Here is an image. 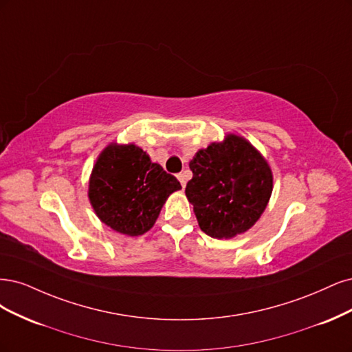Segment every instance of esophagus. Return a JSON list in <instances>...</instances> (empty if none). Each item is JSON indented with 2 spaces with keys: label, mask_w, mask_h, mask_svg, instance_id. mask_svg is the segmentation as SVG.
Returning a JSON list of instances; mask_svg holds the SVG:
<instances>
[{
  "label": "esophagus",
  "mask_w": 352,
  "mask_h": 352,
  "mask_svg": "<svg viewBox=\"0 0 352 352\" xmlns=\"http://www.w3.org/2000/svg\"><path fill=\"white\" fill-rule=\"evenodd\" d=\"M177 178L179 179V183H181V187H186V174L184 173H179L178 175H177Z\"/></svg>",
  "instance_id": "34e87169"
}]
</instances>
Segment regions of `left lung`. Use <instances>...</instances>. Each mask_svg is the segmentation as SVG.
Masks as SVG:
<instances>
[{"label": "left lung", "mask_w": 352, "mask_h": 352, "mask_svg": "<svg viewBox=\"0 0 352 352\" xmlns=\"http://www.w3.org/2000/svg\"><path fill=\"white\" fill-rule=\"evenodd\" d=\"M192 178L186 196L200 230L212 238H231L257 222L274 187L272 171L254 147L230 134L190 162Z\"/></svg>", "instance_id": "1"}]
</instances>
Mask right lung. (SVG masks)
Here are the masks:
<instances>
[{
  "label": "right lung",
  "mask_w": 352,
  "mask_h": 352,
  "mask_svg": "<svg viewBox=\"0 0 352 352\" xmlns=\"http://www.w3.org/2000/svg\"><path fill=\"white\" fill-rule=\"evenodd\" d=\"M179 181L134 144H109L89 181V199L98 218L130 236L149 231Z\"/></svg>",
  "instance_id": "add662e5"
}]
</instances>
